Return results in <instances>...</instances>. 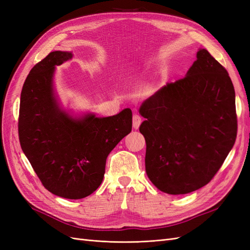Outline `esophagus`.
I'll list each match as a JSON object with an SVG mask.
<instances>
[{
	"instance_id": "34e87169",
	"label": "esophagus",
	"mask_w": 250,
	"mask_h": 250,
	"mask_svg": "<svg viewBox=\"0 0 250 250\" xmlns=\"http://www.w3.org/2000/svg\"><path fill=\"white\" fill-rule=\"evenodd\" d=\"M142 117L139 116V115H134L133 118H132V124H133V128L134 129H138V128L140 127L141 123H142Z\"/></svg>"
}]
</instances>
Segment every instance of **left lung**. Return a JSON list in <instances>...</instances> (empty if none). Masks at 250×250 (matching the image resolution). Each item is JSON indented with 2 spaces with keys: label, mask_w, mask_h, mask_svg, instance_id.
Returning <instances> with one entry per match:
<instances>
[{
  "label": "left lung",
  "mask_w": 250,
  "mask_h": 250,
  "mask_svg": "<svg viewBox=\"0 0 250 250\" xmlns=\"http://www.w3.org/2000/svg\"><path fill=\"white\" fill-rule=\"evenodd\" d=\"M146 173L158 190L188 194L208 185L237 138L236 95L229 73L200 49L186 77L144 101Z\"/></svg>",
  "instance_id": "left-lung-1"
}]
</instances>
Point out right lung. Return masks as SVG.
Segmentation results:
<instances>
[{"instance_id": "obj_1", "label": "right lung", "mask_w": 250, "mask_h": 250, "mask_svg": "<svg viewBox=\"0 0 250 250\" xmlns=\"http://www.w3.org/2000/svg\"><path fill=\"white\" fill-rule=\"evenodd\" d=\"M72 57L71 52H51L30 71L21 94L19 137L42 186L59 197L81 199L101 185L108 154L131 131L132 112L73 118L60 108L55 66Z\"/></svg>"}]
</instances>
